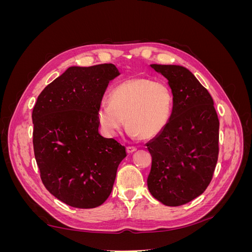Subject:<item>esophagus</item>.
Here are the masks:
<instances>
[{"label":"esophagus","mask_w":252,"mask_h":252,"mask_svg":"<svg viewBox=\"0 0 252 252\" xmlns=\"http://www.w3.org/2000/svg\"><path fill=\"white\" fill-rule=\"evenodd\" d=\"M126 150H127L128 154H132V152H134L136 150V147H134V146H128L126 148Z\"/></svg>","instance_id":"34e87169"}]
</instances>
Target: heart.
I'll use <instances>...</instances> for the list:
<instances>
[{
	"instance_id": "heart-1",
	"label": "heart",
	"mask_w": 252,
	"mask_h": 252,
	"mask_svg": "<svg viewBox=\"0 0 252 252\" xmlns=\"http://www.w3.org/2000/svg\"><path fill=\"white\" fill-rule=\"evenodd\" d=\"M172 94L163 82L135 78L121 83L113 89L110 103L98 105L96 119L102 131L114 136L126 121L132 138L154 139L169 123Z\"/></svg>"
}]
</instances>
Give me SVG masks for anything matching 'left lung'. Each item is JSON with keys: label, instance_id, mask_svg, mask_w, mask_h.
Wrapping results in <instances>:
<instances>
[{"label": "left lung", "instance_id": "left-lung-1", "mask_svg": "<svg viewBox=\"0 0 252 252\" xmlns=\"http://www.w3.org/2000/svg\"><path fill=\"white\" fill-rule=\"evenodd\" d=\"M168 81L172 94L169 123L147 144L152 162L147 185L166 206H181L210 184L219 156L220 122L213 100L193 73L180 65L151 64Z\"/></svg>", "mask_w": 252, "mask_h": 252}]
</instances>
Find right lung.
Returning a JSON list of instances; mask_svg holds the SVG:
<instances>
[{
    "instance_id": "1",
    "label": "right lung",
    "mask_w": 252,
    "mask_h": 252,
    "mask_svg": "<svg viewBox=\"0 0 252 252\" xmlns=\"http://www.w3.org/2000/svg\"><path fill=\"white\" fill-rule=\"evenodd\" d=\"M113 64L71 66L37 96L32 111L33 150L41 179L58 200L94 208L111 193L126 149L98 133L96 111Z\"/></svg>"
}]
</instances>
